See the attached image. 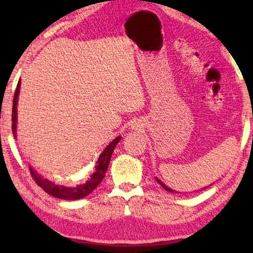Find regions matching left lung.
Returning <instances> with one entry per match:
<instances>
[{"instance_id": "8db88e82", "label": "left lung", "mask_w": 253, "mask_h": 253, "mask_svg": "<svg viewBox=\"0 0 253 253\" xmlns=\"http://www.w3.org/2000/svg\"><path fill=\"white\" fill-rule=\"evenodd\" d=\"M156 181H157L158 183H160V184H161V185H162L163 187H164L166 191H169V192H175V191H173V190H170V188H169V187H168V186H166V185H165V184H163V183H162V182L160 181V179H158L157 177H156Z\"/></svg>"}]
</instances>
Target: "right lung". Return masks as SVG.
Here are the masks:
<instances>
[{"instance_id": "right-lung-1", "label": "right lung", "mask_w": 253, "mask_h": 253, "mask_svg": "<svg viewBox=\"0 0 253 253\" xmlns=\"http://www.w3.org/2000/svg\"><path fill=\"white\" fill-rule=\"evenodd\" d=\"M20 83L19 80L18 85H16L14 97H13V106H12V134H13L14 138H16V104H18V96L20 92ZM122 139L121 136L115 138L108 146H107L102 153L99 155V158L96 163L95 173H93L90 178L85 182L84 185H78L76 187H67L62 185H57L53 182L48 181L46 178L41 177L39 174H37L36 170L32 168H30V174H31L32 178L34 179L38 185L43 188L46 193L54 196L58 199L63 200H78L83 199L88 194H90L95 188L99 185L102 179L105 177L106 170L108 169V164L110 162V157L113 155V152L119 140Z\"/></svg>"}]
</instances>
